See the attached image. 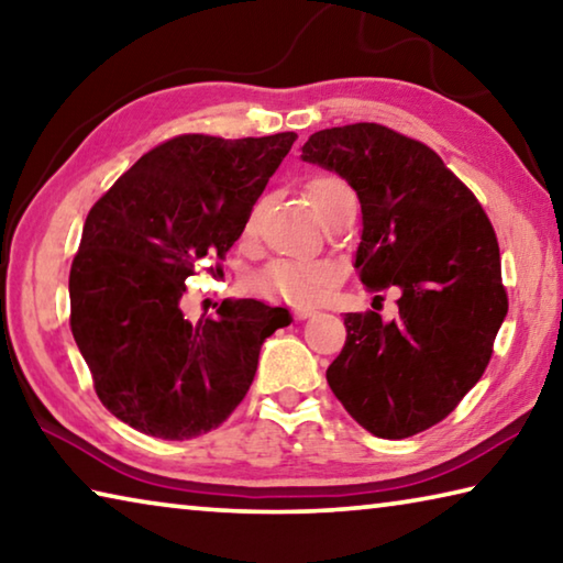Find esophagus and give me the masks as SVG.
Returning a JSON list of instances; mask_svg holds the SVG:
<instances>
[{
  "mask_svg": "<svg viewBox=\"0 0 563 563\" xmlns=\"http://www.w3.org/2000/svg\"><path fill=\"white\" fill-rule=\"evenodd\" d=\"M316 308H310V305H295V308H292V316L295 318H298V320H308V318H312V316H316Z\"/></svg>",
  "mask_w": 563,
  "mask_h": 563,
  "instance_id": "34e87169",
  "label": "esophagus"
}]
</instances>
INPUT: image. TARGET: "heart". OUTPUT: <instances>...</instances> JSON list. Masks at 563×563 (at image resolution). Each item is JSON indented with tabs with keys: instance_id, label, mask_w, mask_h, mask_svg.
<instances>
[{
	"instance_id": "1",
	"label": "heart",
	"mask_w": 563,
	"mask_h": 563,
	"mask_svg": "<svg viewBox=\"0 0 563 563\" xmlns=\"http://www.w3.org/2000/svg\"><path fill=\"white\" fill-rule=\"evenodd\" d=\"M350 194L345 180L330 174L310 178L305 184V198L322 218L342 196ZM258 231V213H251L243 223V241H253ZM335 265L328 261H273L261 273L253 275L251 288L271 300H283L290 305H312L330 290L335 283Z\"/></svg>"
}]
</instances>
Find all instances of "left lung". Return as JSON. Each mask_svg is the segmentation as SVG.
<instances>
[{
  "mask_svg": "<svg viewBox=\"0 0 563 563\" xmlns=\"http://www.w3.org/2000/svg\"><path fill=\"white\" fill-rule=\"evenodd\" d=\"M302 158L355 188L362 285L402 292L389 322L347 312L332 395L383 440L430 430L479 383L509 310L489 216L437 151L383 123L312 133Z\"/></svg>",
  "mask_w": 563,
  "mask_h": 563,
  "instance_id": "1",
  "label": "left lung"
}]
</instances>
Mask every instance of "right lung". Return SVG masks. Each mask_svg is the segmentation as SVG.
<instances>
[{
	"label": "right lung",
	"mask_w": 563,
	"mask_h": 563,
	"mask_svg": "<svg viewBox=\"0 0 563 563\" xmlns=\"http://www.w3.org/2000/svg\"><path fill=\"white\" fill-rule=\"evenodd\" d=\"M295 139L180 133L91 206L69 325L101 405L133 430L194 440L221 427L251 389L263 340L290 325L288 310L261 300H223L198 322L178 302L198 265L221 271Z\"/></svg>",
	"instance_id": "right-lung-1"
}]
</instances>
